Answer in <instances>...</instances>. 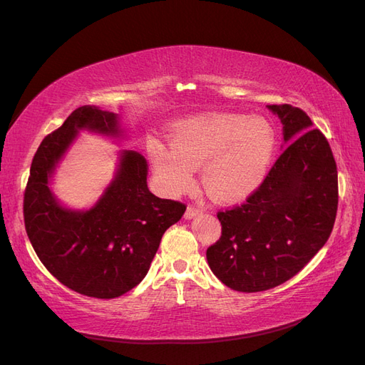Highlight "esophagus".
<instances>
[{"label": "esophagus", "instance_id": "1", "mask_svg": "<svg viewBox=\"0 0 365 365\" xmlns=\"http://www.w3.org/2000/svg\"><path fill=\"white\" fill-rule=\"evenodd\" d=\"M200 215H202V212L197 207H187V210H185V213H184V217L185 219H193V217H196V216H200Z\"/></svg>", "mask_w": 365, "mask_h": 365}]
</instances>
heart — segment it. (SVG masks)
Masks as SVG:
<instances>
[{
	"label": "heart",
	"mask_w": 365,
	"mask_h": 365,
	"mask_svg": "<svg viewBox=\"0 0 365 365\" xmlns=\"http://www.w3.org/2000/svg\"><path fill=\"white\" fill-rule=\"evenodd\" d=\"M170 145L152 140L149 158L161 185L172 195L189 189L195 168L208 196L235 202L262 182L277 135L271 121L231 113H205L175 123Z\"/></svg>",
	"instance_id": "heart-1"
}]
</instances>
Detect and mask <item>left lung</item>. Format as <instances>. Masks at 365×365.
<instances>
[{
  "label": "left lung",
  "mask_w": 365,
  "mask_h": 365,
  "mask_svg": "<svg viewBox=\"0 0 365 365\" xmlns=\"http://www.w3.org/2000/svg\"><path fill=\"white\" fill-rule=\"evenodd\" d=\"M283 149L245 204L219 212L222 236L207 250L216 277L240 292L275 288L324 247L336 217L338 172L326 137L300 108L268 105Z\"/></svg>",
  "instance_id": "1"
}]
</instances>
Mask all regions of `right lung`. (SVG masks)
<instances>
[{
    "instance_id": "1",
    "label": "right lung",
    "mask_w": 365,
    "mask_h": 365,
    "mask_svg": "<svg viewBox=\"0 0 365 365\" xmlns=\"http://www.w3.org/2000/svg\"><path fill=\"white\" fill-rule=\"evenodd\" d=\"M82 130L114 141L128 137L118 114L91 105L77 108L35 153L24 222L39 260L62 284L88 297L115 298L145 279L164 231L178 222L185 205L150 193L146 158L126 149L118 152L114 178L94 205H63L51 180Z\"/></svg>"
}]
</instances>
